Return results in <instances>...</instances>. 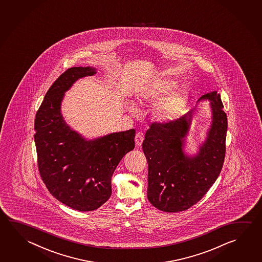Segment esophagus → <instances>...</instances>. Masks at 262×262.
Masks as SVG:
<instances>
[{"mask_svg": "<svg viewBox=\"0 0 262 262\" xmlns=\"http://www.w3.org/2000/svg\"><path fill=\"white\" fill-rule=\"evenodd\" d=\"M142 142H143V137H142V133H137L135 136V144L137 146H140V145H142Z\"/></svg>", "mask_w": 262, "mask_h": 262, "instance_id": "esophagus-1", "label": "esophagus"}]
</instances>
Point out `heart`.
I'll return each mask as SVG.
<instances>
[{
	"label": "heart",
	"instance_id": "1",
	"mask_svg": "<svg viewBox=\"0 0 262 262\" xmlns=\"http://www.w3.org/2000/svg\"><path fill=\"white\" fill-rule=\"evenodd\" d=\"M176 82L169 79H160L150 85L147 89L142 99L139 100L140 104L144 102H157L155 110V117L161 122H166L176 119L179 115V111L182 108L185 101L184 93L180 89H176L172 93L171 91L176 86ZM126 108L133 115L137 114L138 108L133 102L126 103Z\"/></svg>",
	"mask_w": 262,
	"mask_h": 262
}]
</instances>
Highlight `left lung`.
<instances>
[{
  "instance_id": "obj_1",
  "label": "left lung",
  "mask_w": 262,
  "mask_h": 262,
  "mask_svg": "<svg viewBox=\"0 0 262 262\" xmlns=\"http://www.w3.org/2000/svg\"><path fill=\"white\" fill-rule=\"evenodd\" d=\"M209 100L211 122L197 154L185 151L192 111L167 123L154 122L147 129L142 151L148 163L147 198L160 211H186L202 199L219 177L225 156L227 117L216 91Z\"/></svg>"
}]
</instances>
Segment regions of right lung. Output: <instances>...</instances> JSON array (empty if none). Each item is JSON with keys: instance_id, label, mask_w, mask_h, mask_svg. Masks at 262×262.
<instances>
[{"instance_id": "add662e5", "label": "right lung", "mask_w": 262, "mask_h": 262, "mask_svg": "<svg viewBox=\"0 0 262 262\" xmlns=\"http://www.w3.org/2000/svg\"><path fill=\"white\" fill-rule=\"evenodd\" d=\"M96 74L89 66L65 71L45 95L34 127L43 182L58 201L80 211H94L110 199L112 174L134 148V129L86 140L63 119L65 93L78 79Z\"/></svg>"}]
</instances>
